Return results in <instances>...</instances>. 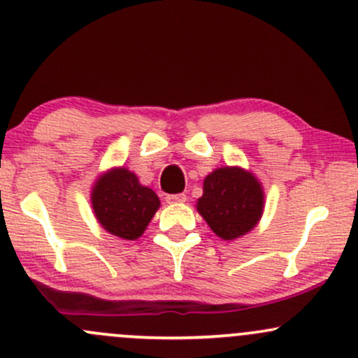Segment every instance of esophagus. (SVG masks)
Returning a JSON list of instances; mask_svg holds the SVG:
<instances>
[{"label":"esophagus","mask_w":358,"mask_h":358,"mask_svg":"<svg viewBox=\"0 0 358 358\" xmlns=\"http://www.w3.org/2000/svg\"><path fill=\"white\" fill-rule=\"evenodd\" d=\"M187 200L185 194H173V195H166V202L168 203H182Z\"/></svg>","instance_id":"34e87169"}]
</instances>
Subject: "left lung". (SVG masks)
<instances>
[{
  "mask_svg": "<svg viewBox=\"0 0 358 358\" xmlns=\"http://www.w3.org/2000/svg\"><path fill=\"white\" fill-rule=\"evenodd\" d=\"M263 188L253 173L238 166L217 168L203 180L197 210L219 238L236 239L250 233L263 214Z\"/></svg>",
  "mask_w": 358,
  "mask_h": 358,
  "instance_id": "obj_1",
  "label": "left lung"
}]
</instances>
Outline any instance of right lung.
<instances>
[{
  "instance_id": "add662e5",
  "label": "right lung",
  "mask_w": 358,
  "mask_h": 358,
  "mask_svg": "<svg viewBox=\"0 0 358 358\" xmlns=\"http://www.w3.org/2000/svg\"><path fill=\"white\" fill-rule=\"evenodd\" d=\"M92 206L100 226L113 236L134 241L159 209V199L127 168H113L96 180Z\"/></svg>"
}]
</instances>
